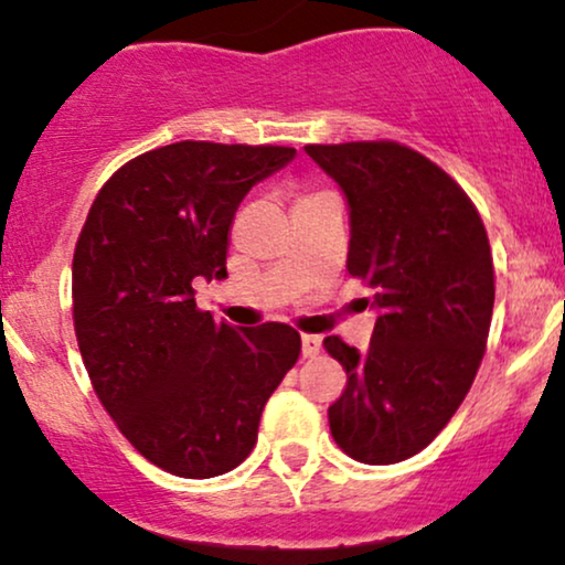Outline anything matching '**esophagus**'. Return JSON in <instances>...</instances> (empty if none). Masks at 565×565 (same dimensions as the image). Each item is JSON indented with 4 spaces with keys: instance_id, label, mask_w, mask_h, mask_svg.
<instances>
[{
    "instance_id": "esophagus-1",
    "label": "esophagus",
    "mask_w": 565,
    "mask_h": 565,
    "mask_svg": "<svg viewBox=\"0 0 565 565\" xmlns=\"http://www.w3.org/2000/svg\"><path fill=\"white\" fill-rule=\"evenodd\" d=\"M321 353V337L319 334H302V355L305 359H316Z\"/></svg>"
}]
</instances>
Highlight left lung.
<instances>
[{
	"instance_id": "8db88e82",
	"label": "left lung",
	"mask_w": 565,
	"mask_h": 565,
	"mask_svg": "<svg viewBox=\"0 0 565 565\" xmlns=\"http://www.w3.org/2000/svg\"><path fill=\"white\" fill-rule=\"evenodd\" d=\"M345 193L348 274L374 289L366 350L327 337L348 372L329 427L348 457L393 465L423 451L468 395L494 310V263L468 193L391 140L305 146Z\"/></svg>"
}]
</instances>
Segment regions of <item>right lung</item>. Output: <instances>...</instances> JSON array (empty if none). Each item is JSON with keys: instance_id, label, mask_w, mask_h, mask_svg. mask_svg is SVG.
I'll list each match as a JSON object with an SVG mask.
<instances>
[{"instance_id": "obj_1", "label": "right lung", "mask_w": 565, "mask_h": 565, "mask_svg": "<svg viewBox=\"0 0 565 565\" xmlns=\"http://www.w3.org/2000/svg\"><path fill=\"white\" fill-rule=\"evenodd\" d=\"M295 157L284 146L172 142L127 161L89 206L71 270L84 366L129 444L172 476L242 465L300 355L287 323L236 329L193 300L199 278L225 276L246 193Z\"/></svg>"}]
</instances>
